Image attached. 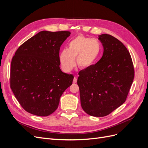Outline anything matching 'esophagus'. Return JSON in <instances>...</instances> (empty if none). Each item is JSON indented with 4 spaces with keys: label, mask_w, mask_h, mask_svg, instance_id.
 Here are the masks:
<instances>
[{
    "label": "esophagus",
    "mask_w": 148,
    "mask_h": 148,
    "mask_svg": "<svg viewBox=\"0 0 148 148\" xmlns=\"http://www.w3.org/2000/svg\"><path fill=\"white\" fill-rule=\"evenodd\" d=\"M77 78L76 77H75L74 78H73V83H77Z\"/></svg>",
    "instance_id": "1"
}]
</instances>
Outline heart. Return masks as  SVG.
<instances>
[{
  "mask_svg": "<svg viewBox=\"0 0 148 148\" xmlns=\"http://www.w3.org/2000/svg\"><path fill=\"white\" fill-rule=\"evenodd\" d=\"M101 52V44L96 39L77 36L69 42L67 49H63L59 55L62 69L70 71L77 64L82 69H87L95 64Z\"/></svg>",
  "mask_w": 148,
  "mask_h": 148,
  "instance_id": "obj_1",
  "label": "heart"
}]
</instances>
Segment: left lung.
Here are the masks:
<instances>
[{"mask_svg": "<svg viewBox=\"0 0 148 148\" xmlns=\"http://www.w3.org/2000/svg\"><path fill=\"white\" fill-rule=\"evenodd\" d=\"M102 57L95 65L80 71L77 83L83 110L94 117H104L126 101L135 71L130 54L123 43L102 34Z\"/></svg>", "mask_w": 148, "mask_h": 148, "instance_id": "1", "label": "left lung"}]
</instances>
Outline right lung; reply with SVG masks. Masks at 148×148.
Masks as SVG:
<instances>
[{
	"label": "right lung",
	"mask_w": 148,
	"mask_h": 148,
	"mask_svg": "<svg viewBox=\"0 0 148 148\" xmlns=\"http://www.w3.org/2000/svg\"><path fill=\"white\" fill-rule=\"evenodd\" d=\"M70 31H42L17 49L11 62L10 87L28 112L45 117L57 109L73 76L60 69V46Z\"/></svg>",
	"instance_id": "1"
}]
</instances>
